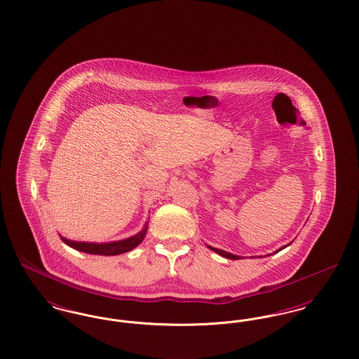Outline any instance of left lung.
I'll return each mask as SVG.
<instances>
[{
  "label": "left lung",
  "instance_id": "left-lung-1",
  "mask_svg": "<svg viewBox=\"0 0 359 359\" xmlns=\"http://www.w3.org/2000/svg\"><path fill=\"white\" fill-rule=\"evenodd\" d=\"M290 245V243H288ZM212 252H215V253H218L219 256L224 257V258H229V259H241L242 257L236 256V255H231V253H227V252H224V250H221V249H217V248H212V246H208ZM284 248H287V246H283L281 249H278L277 252H280V250H283ZM277 252H274V253H277Z\"/></svg>",
  "mask_w": 359,
  "mask_h": 359
}]
</instances>
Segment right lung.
Here are the masks:
<instances>
[{
  "label": "right lung",
  "instance_id": "obj_1",
  "mask_svg": "<svg viewBox=\"0 0 359 359\" xmlns=\"http://www.w3.org/2000/svg\"><path fill=\"white\" fill-rule=\"evenodd\" d=\"M148 230V222L145 223L144 229L133 237L122 239V241H116V242H109V243H94V242H78V241H69V239L60 237L62 241L69 245V248L88 253V255H100V256H117L126 252L133 250L136 246H138L142 239L147 234Z\"/></svg>",
  "mask_w": 359,
  "mask_h": 359
}]
</instances>
